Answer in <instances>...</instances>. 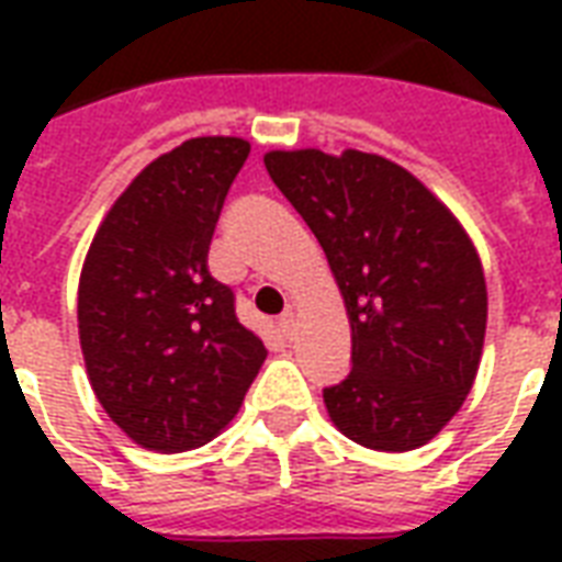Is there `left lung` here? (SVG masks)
Instances as JSON below:
<instances>
[{
  "label": "left lung",
  "mask_w": 562,
  "mask_h": 562,
  "mask_svg": "<svg viewBox=\"0 0 562 562\" xmlns=\"http://www.w3.org/2000/svg\"><path fill=\"white\" fill-rule=\"evenodd\" d=\"M250 145L201 136L154 160L101 221L78 285V335L101 408L134 443L189 452L229 426L262 338L206 268Z\"/></svg>",
  "instance_id": "1"
}]
</instances>
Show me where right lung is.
<instances>
[{
  "instance_id": "1",
  "label": "right lung",
  "mask_w": 562,
  "mask_h": 562,
  "mask_svg": "<svg viewBox=\"0 0 562 562\" xmlns=\"http://www.w3.org/2000/svg\"><path fill=\"white\" fill-rule=\"evenodd\" d=\"M265 169L315 233L350 317V373L324 387L356 443L408 452L467 400L487 329L479 254L417 178L375 154L271 151Z\"/></svg>"
}]
</instances>
